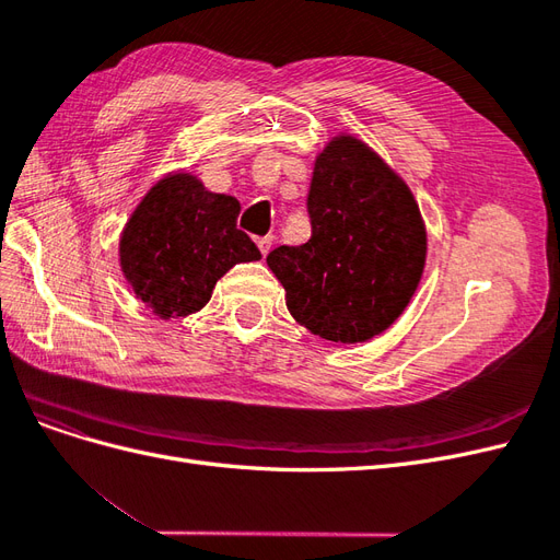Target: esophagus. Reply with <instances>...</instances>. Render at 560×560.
I'll use <instances>...</instances> for the list:
<instances>
[{
	"label": "esophagus",
	"mask_w": 560,
	"mask_h": 560,
	"mask_svg": "<svg viewBox=\"0 0 560 560\" xmlns=\"http://www.w3.org/2000/svg\"><path fill=\"white\" fill-rule=\"evenodd\" d=\"M257 245H259L261 254L266 257V254L270 252V247H273V235H264V238H259V241H257Z\"/></svg>",
	"instance_id": "1"
}]
</instances>
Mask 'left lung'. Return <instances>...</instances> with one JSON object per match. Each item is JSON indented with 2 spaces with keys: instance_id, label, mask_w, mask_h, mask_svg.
<instances>
[{
  "instance_id": "8db88e82",
  "label": "left lung",
  "mask_w": 560,
  "mask_h": 560,
  "mask_svg": "<svg viewBox=\"0 0 560 560\" xmlns=\"http://www.w3.org/2000/svg\"><path fill=\"white\" fill-rule=\"evenodd\" d=\"M308 214L311 238L266 257L287 311L334 343H364L393 327L428 257L409 184L366 142L341 132L315 159Z\"/></svg>"
}]
</instances>
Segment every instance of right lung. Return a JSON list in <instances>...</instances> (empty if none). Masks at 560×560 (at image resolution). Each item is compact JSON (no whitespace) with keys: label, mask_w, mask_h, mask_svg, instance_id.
<instances>
[{"label":"right lung","mask_w":560,"mask_h":560,"mask_svg":"<svg viewBox=\"0 0 560 560\" xmlns=\"http://www.w3.org/2000/svg\"><path fill=\"white\" fill-rule=\"evenodd\" d=\"M238 200L208 191L191 173L159 179L118 241V264L135 296L161 319L198 313L235 264L261 259L238 229Z\"/></svg>","instance_id":"1"}]
</instances>
